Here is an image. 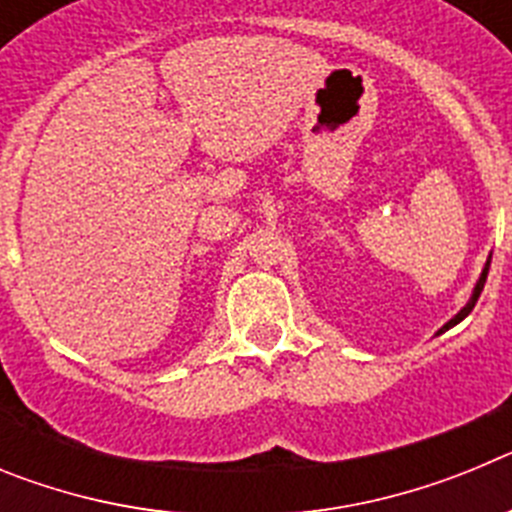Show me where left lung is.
<instances>
[{"instance_id": "8db88e82", "label": "left lung", "mask_w": 512, "mask_h": 512, "mask_svg": "<svg viewBox=\"0 0 512 512\" xmlns=\"http://www.w3.org/2000/svg\"><path fill=\"white\" fill-rule=\"evenodd\" d=\"M490 259H492V256H490ZM490 259H487L485 269H482V274H479V282H477V284H474V292H472V297H469V302H467V305H464V307H461V310H459V312H456V315H454V318H451V320H449V323L443 325V328H441V333H443V330H449V328H451V325L461 323V320L467 318L469 312H472V310H474V305H477L479 295H482V289H485V282H487V271H490Z\"/></svg>"}]
</instances>
